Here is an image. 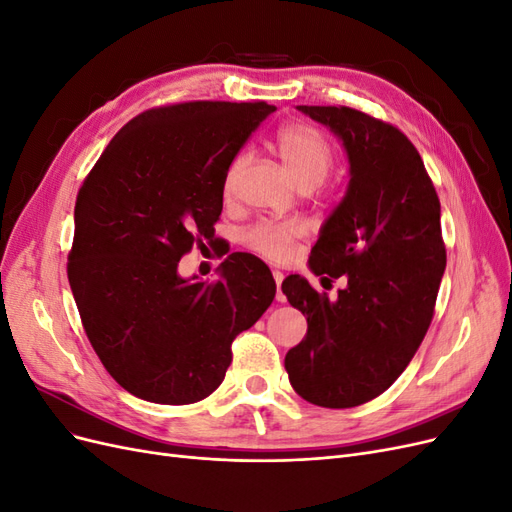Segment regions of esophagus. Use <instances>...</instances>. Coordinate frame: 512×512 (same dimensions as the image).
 <instances>
[{
  "label": "esophagus",
  "mask_w": 512,
  "mask_h": 512,
  "mask_svg": "<svg viewBox=\"0 0 512 512\" xmlns=\"http://www.w3.org/2000/svg\"><path fill=\"white\" fill-rule=\"evenodd\" d=\"M273 280H275V286H277V301H284V294H282L284 273H280V271H273Z\"/></svg>",
  "instance_id": "1"
}]
</instances>
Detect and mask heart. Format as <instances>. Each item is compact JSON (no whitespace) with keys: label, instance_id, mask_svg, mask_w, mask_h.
<instances>
[{"label":"heart","instance_id":"obj_1","mask_svg":"<svg viewBox=\"0 0 512 512\" xmlns=\"http://www.w3.org/2000/svg\"><path fill=\"white\" fill-rule=\"evenodd\" d=\"M275 147L288 175L301 190H314L327 179L333 166V147L322 132L303 123H290L275 134ZM245 164V153L232 160L224 177V194H230L235 188ZM301 232L303 226L297 222H258L245 232L243 239L250 250L267 260H284L290 254L292 241L301 237Z\"/></svg>","mask_w":512,"mask_h":512}]
</instances>
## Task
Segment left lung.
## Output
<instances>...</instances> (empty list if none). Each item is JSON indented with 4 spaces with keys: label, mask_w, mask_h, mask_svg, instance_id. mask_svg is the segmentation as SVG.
<instances>
[{
    "label": "left lung",
    "mask_w": 512,
    "mask_h": 512,
    "mask_svg": "<svg viewBox=\"0 0 512 512\" xmlns=\"http://www.w3.org/2000/svg\"><path fill=\"white\" fill-rule=\"evenodd\" d=\"M297 108L327 126L348 158L346 194L307 260L312 273L344 275L346 286L329 299L301 275L282 282L307 318L284 367L309 404L354 408L389 389L429 329L446 269L440 200L397 128L348 106Z\"/></svg>",
    "instance_id": "1"
}]
</instances>
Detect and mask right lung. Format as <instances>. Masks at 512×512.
Segmentation results:
<instances>
[{"label":"right lung","mask_w":512,"mask_h":512,"mask_svg":"<svg viewBox=\"0 0 512 512\" xmlns=\"http://www.w3.org/2000/svg\"><path fill=\"white\" fill-rule=\"evenodd\" d=\"M265 102H185L128 121L91 168L74 205L68 280L91 346L123 389L153 404L209 397L230 344L275 297L269 267L230 254L215 284L179 260L215 235L224 177Z\"/></svg>","instance_id":"add662e5"}]
</instances>
